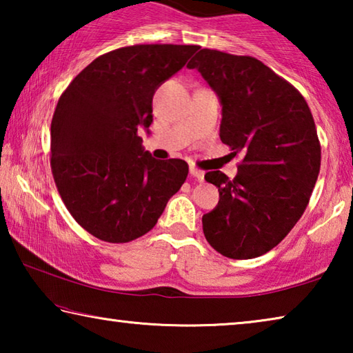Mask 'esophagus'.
<instances>
[{"label":"esophagus","instance_id":"esophagus-1","mask_svg":"<svg viewBox=\"0 0 353 353\" xmlns=\"http://www.w3.org/2000/svg\"><path fill=\"white\" fill-rule=\"evenodd\" d=\"M190 174L193 176V177L196 179V181L202 182V181H204L205 172H204V171H201V170H198V168H194V166H191V168H190Z\"/></svg>","mask_w":353,"mask_h":353}]
</instances>
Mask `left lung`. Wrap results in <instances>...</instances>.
I'll use <instances>...</instances> for the list:
<instances>
[{"label":"left lung","instance_id":"1","mask_svg":"<svg viewBox=\"0 0 353 353\" xmlns=\"http://www.w3.org/2000/svg\"><path fill=\"white\" fill-rule=\"evenodd\" d=\"M196 68L223 105L219 137L241 154L232 179L210 171L219 202L202 216L210 246L229 259L270 252L305 212L321 168V143L307 101L283 77L250 56L201 50Z\"/></svg>","mask_w":353,"mask_h":353}]
</instances>
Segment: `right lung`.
I'll list each match as a JSON object with an SVG mask.
<instances>
[{
	"label": "right lung",
	"instance_id": "1",
	"mask_svg": "<svg viewBox=\"0 0 353 353\" xmlns=\"http://www.w3.org/2000/svg\"><path fill=\"white\" fill-rule=\"evenodd\" d=\"M198 45H134L83 68L51 121V170L76 223L107 243H129L157 224L188 176L181 159L155 160L141 146L152 97Z\"/></svg>",
	"mask_w": 353,
	"mask_h": 353
}]
</instances>
